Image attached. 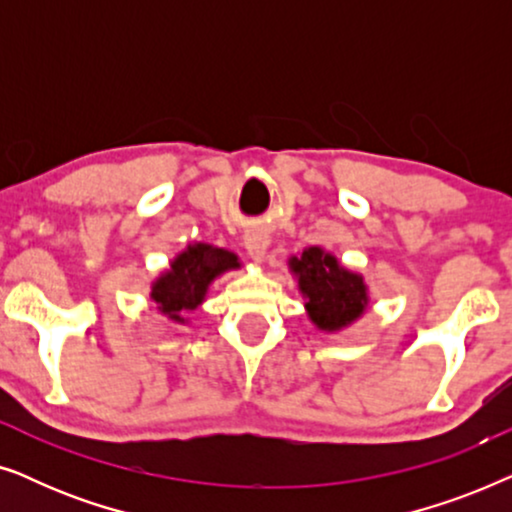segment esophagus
<instances>
[{
    "mask_svg": "<svg viewBox=\"0 0 512 512\" xmlns=\"http://www.w3.org/2000/svg\"><path fill=\"white\" fill-rule=\"evenodd\" d=\"M270 247V235L263 228H251L244 235V249L254 263H263Z\"/></svg>",
    "mask_w": 512,
    "mask_h": 512,
    "instance_id": "obj_1",
    "label": "esophagus"
}]
</instances>
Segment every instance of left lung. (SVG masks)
I'll return each instance as SVG.
<instances>
[{
	"label": "left lung",
	"instance_id": "8db88e82",
	"mask_svg": "<svg viewBox=\"0 0 512 512\" xmlns=\"http://www.w3.org/2000/svg\"><path fill=\"white\" fill-rule=\"evenodd\" d=\"M289 272L296 277L305 312L317 331L340 333L366 314L370 305L366 279L324 247H305L291 256Z\"/></svg>",
	"mask_w": 512,
	"mask_h": 512
}]
</instances>
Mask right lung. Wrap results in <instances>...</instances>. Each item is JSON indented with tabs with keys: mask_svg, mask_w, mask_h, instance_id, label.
Wrapping results in <instances>:
<instances>
[{
	"mask_svg": "<svg viewBox=\"0 0 512 512\" xmlns=\"http://www.w3.org/2000/svg\"><path fill=\"white\" fill-rule=\"evenodd\" d=\"M240 268V258L233 251L207 242H191L172 258L170 268L153 279L149 296L163 317L172 324L186 326V314L205 303L209 286L226 272Z\"/></svg>",
	"mask_w": 512,
	"mask_h": 512,
	"instance_id": "1",
	"label": "right lung"
}]
</instances>
